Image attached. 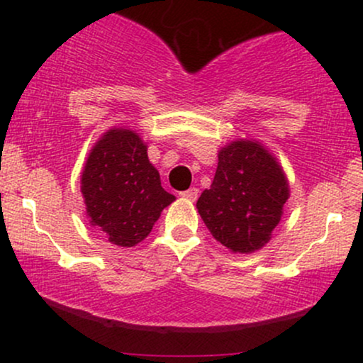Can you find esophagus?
<instances>
[{"instance_id":"34e87169","label":"esophagus","mask_w":363,"mask_h":363,"mask_svg":"<svg viewBox=\"0 0 363 363\" xmlns=\"http://www.w3.org/2000/svg\"><path fill=\"white\" fill-rule=\"evenodd\" d=\"M181 196L186 199H191V201H196V199H198V189H196V187H189L187 191H182Z\"/></svg>"}]
</instances>
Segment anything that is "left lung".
I'll return each instance as SVG.
<instances>
[{
	"label": "left lung",
	"instance_id": "left-lung-1",
	"mask_svg": "<svg viewBox=\"0 0 363 363\" xmlns=\"http://www.w3.org/2000/svg\"><path fill=\"white\" fill-rule=\"evenodd\" d=\"M286 199L289 182L278 162L256 141L239 140L220 150L213 182L196 208L220 244L247 254L268 242Z\"/></svg>",
	"mask_w": 363,
	"mask_h": 363
}]
</instances>
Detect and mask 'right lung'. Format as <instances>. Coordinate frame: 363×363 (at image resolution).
<instances>
[{
  "instance_id": "add662e5",
  "label": "right lung",
  "mask_w": 363,
  "mask_h": 363,
  "mask_svg": "<svg viewBox=\"0 0 363 363\" xmlns=\"http://www.w3.org/2000/svg\"><path fill=\"white\" fill-rule=\"evenodd\" d=\"M90 223L109 242L133 247L152 232L162 210L174 201L150 164L147 145L129 129H109L91 148L82 174Z\"/></svg>"
}]
</instances>
